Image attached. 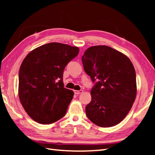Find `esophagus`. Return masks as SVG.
Instances as JSON below:
<instances>
[{"mask_svg": "<svg viewBox=\"0 0 155 155\" xmlns=\"http://www.w3.org/2000/svg\"><path fill=\"white\" fill-rule=\"evenodd\" d=\"M83 90H74V94H81V93H83Z\"/></svg>", "mask_w": 155, "mask_h": 155, "instance_id": "obj_1", "label": "esophagus"}]
</instances>
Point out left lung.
<instances>
[{
  "mask_svg": "<svg viewBox=\"0 0 155 155\" xmlns=\"http://www.w3.org/2000/svg\"><path fill=\"white\" fill-rule=\"evenodd\" d=\"M84 70L95 83L85 113L94 124L111 127L122 121L137 94L135 68L125 54L107 46H94L82 57Z\"/></svg>",
  "mask_w": 155,
  "mask_h": 155,
  "instance_id": "obj_1",
  "label": "left lung"
}]
</instances>
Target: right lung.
I'll return each instance as SVG.
<instances>
[{"label": "right lung", "instance_id": "obj_1", "mask_svg": "<svg viewBox=\"0 0 155 155\" xmlns=\"http://www.w3.org/2000/svg\"><path fill=\"white\" fill-rule=\"evenodd\" d=\"M78 52V47L51 42L34 49L23 60L18 96L25 111L35 122L52 124L65 115L74 92L64 87L63 74Z\"/></svg>", "mask_w": 155, "mask_h": 155}]
</instances>
